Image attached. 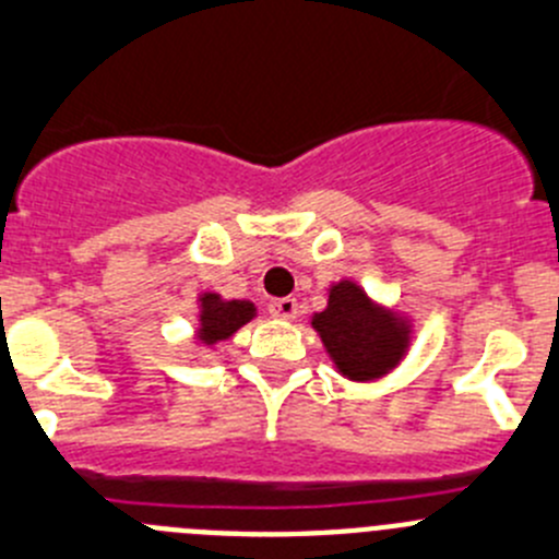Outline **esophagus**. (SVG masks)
<instances>
[{"label": "esophagus", "mask_w": 559, "mask_h": 559, "mask_svg": "<svg viewBox=\"0 0 559 559\" xmlns=\"http://www.w3.org/2000/svg\"><path fill=\"white\" fill-rule=\"evenodd\" d=\"M271 316L280 318V321H294V318H299V301L296 299H274L271 301Z\"/></svg>", "instance_id": "esophagus-1"}]
</instances>
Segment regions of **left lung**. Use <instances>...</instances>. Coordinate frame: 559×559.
<instances>
[{
    "mask_svg": "<svg viewBox=\"0 0 559 559\" xmlns=\"http://www.w3.org/2000/svg\"><path fill=\"white\" fill-rule=\"evenodd\" d=\"M326 294V310L312 312L310 326L321 337L334 370L356 384L390 376L412 348V318L376 301L348 276L329 285Z\"/></svg>",
    "mask_w": 559,
    "mask_h": 559,
    "instance_id": "obj_1",
    "label": "left lung"
}]
</instances>
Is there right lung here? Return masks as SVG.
<instances>
[{
  "mask_svg": "<svg viewBox=\"0 0 559 559\" xmlns=\"http://www.w3.org/2000/svg\"><path fill=\"white\" fill-rule=\"evenodd\" d=\"M252 318H258V307L249 299H225L214 290H203L197 294V326L191 340L200 348H214L230 340Z\"/></svg>",
  "mask_w": 559,
  "mask_h": 559,
  "instance_id": "add662e5",
  "label": "right lung"
}]
</instances>
